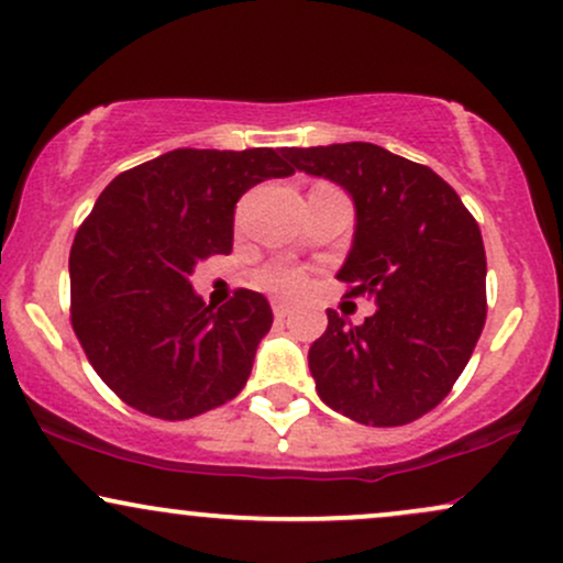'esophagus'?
Returning a JSON list of instances; mask_svg holds the SVG:
<instances>
[{
	"instance_id": "obj_1",
	"label": "esophagus",
	"mask_w": 563,
	"mask_h": 563,
	"mask_svg": "<svg viewBox=\"0 0 563 563\" xmlns=\"http://www.w3.org/2000/svg\"><path fill=\"white\" fill-rule=\"evenodd\" d=\"M273 312H275V320H286L290 314V307L286 301H273Z\"/></svg>"
}]
</instances>
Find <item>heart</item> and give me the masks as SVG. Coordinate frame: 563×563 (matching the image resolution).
<instances>
[{
	"mask_svg": "<svg viewBox=\"0 0 563 563\" xmlns=\"http://www.w3.org/2000/svg\"><path fill=\"white\" fill-rule=\"evenodd\" d=\"M256 283L262 288L275 290V294H296V290L303 288V275L290 267H283V264H269V267H262L256 273Z\"/></svg>",
	"mask_w": 563,
	"mask_h": 563,
	"instance_id": "obj_1",
	"label": "heart"
}]
</instances>
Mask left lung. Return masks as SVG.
<instances>
[{"mask_svg":"<svg viewBox=\"0 0 563 563\" xmlns=\"http://www.w3.org/2000/svg\"><path fill=\"white\" fill-rule=\"evenodd\" d=\"M294 169L354 200V241L339 280L376 314L352 325L328 309L309 346L314 389L365 426H405L448 397L487 318V256L476 219L429 166L371 142L286 147Z\"/></svg>","mask_w":563,"mask_h":563,"instance_id":"obj_1","label":"left lung"}]
</instances>
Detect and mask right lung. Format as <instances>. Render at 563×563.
Here are the masks:
<instances>
[{
    "label": "right lung",
    "mask_w": 563,
    "mask_h": 563,
    "mask_svg": "<svg viewBox=\"0 0 563 563\" xmlns=\"http://www.w3.org/2000/svg\"><path fill=\"white\" fill-rule=\"evenodd\" d=\"M294 169L273 147H179L113 179L70 245V322L97 376L134 410L185 421L230 402L273 328L262 294L214 309L190 286L232 251L245 190Z\"/></svg>",
    "instance_id": "right-lung-1"
}]
</instances>
